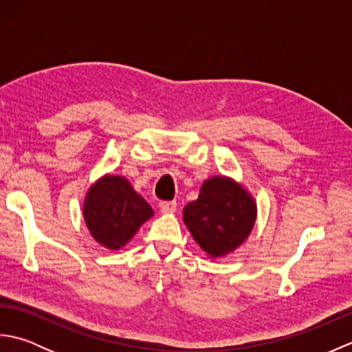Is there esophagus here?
Listing matches in <instances>:
<instances>
[{
    "label": "esophagus",
    "mask_w": 352,
    "mask_h": 352,
    "mask_svg": "<svg viewBox=\"0 0 352 352\" xmlns=\"http://www.w3.org/2000/svg\"><path fill=\"white\" fill-rule=\"evenodd\" d=\"M159 208L162 213H174L177 210V203L175 201H162Z\"/></svg>",
    "instance_id": "1"
}]
</instances>
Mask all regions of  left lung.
<instances>
[{
  "label": "left lung",
  "instance_id": "1",
  "mask_svg": "<svg viewBox=\"0 0 352 352\" xmlns=\"http://www.w3.org/2000/svg\"><path fill=\"white\" fill-rule=\"evenodd\" d=\"M257 204L242 184L230 177H212L203 183L198 199L183 208V221L208 257L227 256L252 231Z\"/></svg>",
  "mask_w": 352,
  "mask_h": 352
}]
</instances>
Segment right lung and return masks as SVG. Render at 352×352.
Instances as JSON below:
<instances>
[{"label":"right lung","instance_id":"add662e5","mask_svg":"<svg viewBox=\"0 0 352 352\" xmlns=\"http://www.w3.org/2000/svg\"><path fill=\"white\" fill-rule=\"evenodd\" d=\"M154 210L130 182L121 175H104L89 188L83 216L89 233L107 250H121Z\"/></svg>","mask_w":352,"mask_h":352}]
</instances>
